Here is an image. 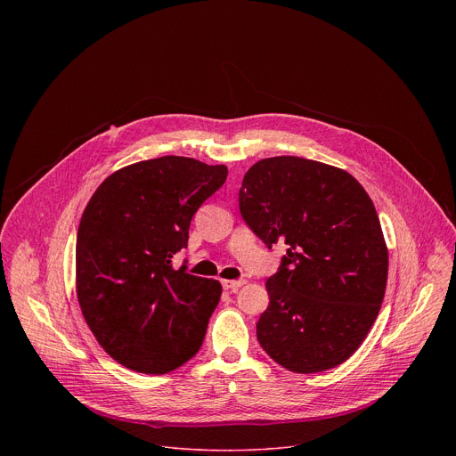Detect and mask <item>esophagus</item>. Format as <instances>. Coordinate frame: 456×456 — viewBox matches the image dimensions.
<instances>
[{"label":"esophagus","mask_w":456,"mask_h":456,"mask_svg":"<svg viewBox=\"0 0 456 456\" xmlns=\"http://www.w3.org/2000/svg\"><path fill=\"white\" fill-rule=\"evenodd\" d=\"M241 285H245V280H222V287L225 290H236Z\"/></svg>","instance_id":"34e87169"}]
</instances>
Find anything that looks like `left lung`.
Returning a JSON list of instances; mask_svg holds the SVG:
<instances>
[{
    "label": "left lung",
    "instance_id": "obj_1",
    "mask_svg": "<svg viewBox=\"0 0 456 456\" xmlns=\"http://www.w3.org/2000/svg\"><path fill=\"white\" fill-rule=\"evenodd\" d=\"M238 202L269 248L287 245L265 283L271 301L256 322L259 345L296 373L345 362L368 336L387 280V248L368 192L343 169L273 157L245 173Z\"/></svg>",
    "mask_w": 456,
    "mask_h": 456
}]
</instances>
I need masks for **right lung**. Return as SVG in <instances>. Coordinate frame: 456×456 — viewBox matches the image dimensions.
<instances>
[{
    "mask_svg": "<svg viewBox=\"0 0 456 456\" xmlns=\"http://www.w3.org/2000/svg\"><path fill=\"white\" fill-rule=\"evenodd\" d=\"M227 178L225 166L160 157L108 176L77 231V299L104 352L141 373H167L197 354L222 285L175 269L192 215Z\"/></svg>",
    "mask_w": 456,
    "mask_h": 456,
    "instance_id": "obj_1",
    "label": "right lung"
}]
</instances>
